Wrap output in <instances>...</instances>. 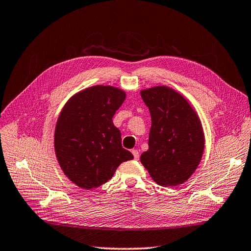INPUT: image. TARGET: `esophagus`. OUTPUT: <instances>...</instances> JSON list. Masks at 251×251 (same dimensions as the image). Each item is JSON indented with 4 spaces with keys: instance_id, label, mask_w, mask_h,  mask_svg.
I'll return each instance as SVG.
<instances>
[{
    "instance_id": "1",
    "label": "esophagus",
    "mask_w": 251,
    "mask_h": 251,
    "mask_svg": "<svg viewBox=\"0 0 251 251\" xmlns=\"http://www.w3.org/2000/svg\"><path fill=\"white\" fill-rule=\"evenodd\" d=\"M131 152H132V154H133V157H134V160H139V157H140V153H139V151H138V150H135V149H133Z\"/></svg>"
}]
</instances>
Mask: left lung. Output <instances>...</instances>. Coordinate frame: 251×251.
Listing matches in <instances>:
<instances>
[{"mask_svg": "<svg viewBox=\"0 0 251 251\" xmlns=\"http://www.w3.org/2000/svg\"><path fill=\"white\" fill-rule=\"evenodd\" d=\"M151 117L148 150L141 155L152 180L164 187L183 184L202 160L201 121L182 95L166 86L141 91Z\"/></svg>", "mask_w": 251, "mask_h": 251, "instance_id": "1", "label": "left lung"}]
</instances>
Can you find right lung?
Masks as SVG:
<instances>
[{
  "label": "right lung",
  "instance_id": "right-lung-1",
  "mask_svg": "<svg viewBox=\"0 0 251 251\" xmlns=\"http://www.w3.org/2000/svg\"><path fill=\"white\" fill-rule=\"evenodd\" d=\"M125 91L97 85L71 97L63 107L54 130L55 155L64 174L83 189H92L112 177L121 163L133 159L122 147L114 113Z\"/></svg>",
  "mask_w": 251,
  "mask_h": 251
}]
</instances>
